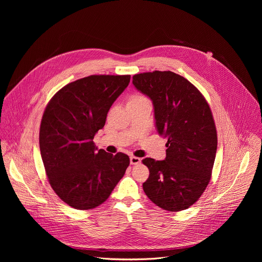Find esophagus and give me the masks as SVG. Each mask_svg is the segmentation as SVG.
Instances as JSON below:
<instances>
[{
    "instance_id": "obj_1",
    "label": "esophagus",
    "mask_w": 262,
    "mask_h": 262,
    "mask_svg": "<svg viewBox=\"0 0 262 262\" xmlns=\"http://www.w3.org/2000/svg\"><path fill=\"white\" fill-rule=\"evenodd\" d=\"M129 161H130V164H132V165H138V164L141 163V159H140V158H137V157H134V156L130 157Z\"/></svg>"
}]
</instances>
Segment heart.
Listing matches in <instances>:
<instances>
[{
  "instance_id": "1",
  "label": "heart",
  "mask_w": 262,
  "mask_h": 262,
  "mask_svg": "<svg viewBox=\"0 0 262 262\" xmlns=\"http://www.w3.org/2000/svg\"><path fill=\"white\" fill-rule=\"evenodd\" d=\"M143 96H139V95H136V96H133L132 99H138V98H142Z\"/></svg>"
}]
</instances>
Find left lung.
<instances>
[{
    "label": "left lung",
    "mask_w": 262,
    "mask_h": 262,
    "mask_svg": "<svg viewBox=\"0 0 262 262\" xmlns=\"http://www.w3.org/2000/svg\"><path fill=\"white\" fill-rule=\"evenodd\" d=\"M133 84L152 100L157 129L168 139L164 161H142L149 169L143 190L163 209L189 208L205 191L215 159L217 137L210 107L192 83L172 71L135 74Z\"/></svg>",
    "instance_id": "left-lung-1"
}]
</instances>
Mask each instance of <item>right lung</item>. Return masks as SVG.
<instances>
[{
    "label": "right lung",
    "mask_w": 262,
    "mask_h": 262,
    "mask_svg": "<svg viewBox=\"0 0 262 262\" xmlns=\"http://www.w3.org/2000/svg\"><path fill=\"white\" fill-rule=\"evenodd\" d=\"M130 76H90L67 84L48 103L39 146L49 182L69 206L92 209L103 203L123 177L128 156L97 150L93 139Z\"/></svg>",
    "instance_id": "right-lung-1"
}]
</instances>
